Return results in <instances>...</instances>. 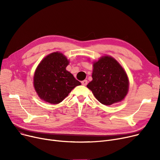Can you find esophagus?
Listing matches in <instances>:
<instances>
[{
    "label": "esophagus",
    "mask_w": 160,
    "mask_h": 160,
    "mask_svg": "<svg viewBox=\"0 0 160 160\" xmlns=\"http://www.w3.org/2000/svg\"><path fill=\"white\" fill-rule=\"evenodd\" d=\"M81 83H82V84L83 86H86V85L88 84V80H84L82 81Z\"/></svg>",
    "instance_id": "esophagus-1"
}]
</instances>
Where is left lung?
<instances>
[{
	"label": "left lung",
	"mask_w": 160,
	"mask_h": 160,
	"mask_svg": "<svg viewBox=\"0 0 160 160\" xmlns=\"http://www.w3.org/2000/svg\"><path fill=\"white\" fill-rule=\"evenodd\" d=\"M92 78L87 87L102 104L110 106L120 102L128 93L127 74L112 57H102L94 63Z\"/></svg>",
	"instance_id": "8db88e82"
}]
</instances>
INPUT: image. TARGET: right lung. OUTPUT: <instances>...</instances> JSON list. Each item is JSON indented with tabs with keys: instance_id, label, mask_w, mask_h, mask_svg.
I'll return each mask as SVG.
<instances>
[{
	"instance_id": "1",
	"label": "right lung",
	"mask_w": 160,
	"mask_h": 160,
	"mask_svg": "<svg viewBox=\"0 0 160 160\" xmlns=\"http://www.w3.org/2000/svg\"><path fill=\"white\" fill-rule=\"evenodd\" d=\"M69 61L63 54L54 52L39 63L33 77V85L39 97L50 104H56L81 83L66 70Z\"/></svg>"
}]
</instances>
